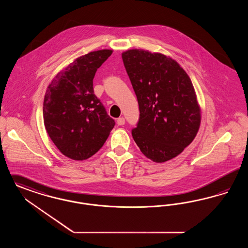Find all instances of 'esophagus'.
<instances>
[{
	"mask_svg": "<svg viewBox=\"0 0 248 248\" xmlns=\"http://www.w3.org/2000/svg\"><path fill=\"white\" fill-rule=\"evenodd\" d=\"M124 124H125V120H124V117H120V118L117 119V124L118 125H124Z\"/></svg>",
	"mask_w": 248,
	"mask_h": 248,
	"instance_id": "obj_1",
	"label": "esophagus"
}]
</instances>
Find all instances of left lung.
<instances>
[{"instance_id":"obj_1","label":"left lung","mask_w":248,"mask_h":248,"mask_svg":"<svg viewBox=\"0 0 248 248\" xmlns=\"http://www.w3.org/2000/svg\"><path fill=\"white\" fill-rule=\"evenodd\" d=\"M122 58L140 111L133 139L154 162L175 158L196 138L201 123L188 75L175 60L159 52L132 49Z\"/></svg>"}]
</instances>
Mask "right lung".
Here are the masks:
<instances>
[{"instance_id":"obj_1","label":"right lung","mask_w":248,"mask_h":248,"mask_svg":"<svg viewBox=\"0 0 248 248\" xmlns=\"http://www.w3.org/2000/svg\"><path fill=\"white\" fill-rule=\"evenodd\" d=\"M111 50L91 51L60 71L43 102V121L51 141L65 157L89 159L102 148L115 123L94 94L93 78Z\"/></svg>"}]
</instances>
